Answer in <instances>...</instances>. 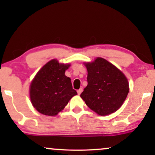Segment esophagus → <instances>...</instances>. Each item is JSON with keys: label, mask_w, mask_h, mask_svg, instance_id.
<instances>
[{"label": "esophagus", "mask_w": 155, "mask_h": 155, "mask_svg": "<svg viewBox=\"0 0 155 155\" xmlns=\"http://www.w3.org/2000/svg\"><path fill=\"white\" fill-rule=\"evenodd\" d=\"M82 90H83V89H82V88H80L79 90H77V93H78V95H80V94L81 93V92H82Z\"/></svg>", "instance_id": "esophagus-1"}]
</instances>
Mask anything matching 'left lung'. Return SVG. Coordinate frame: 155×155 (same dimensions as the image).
I'll return each instance as SVG.
<instances>
[{
  "label": "left lung",
  "mask_w": 155,
  "mask_h": 155,
  "mask_svg": "<svg viewBox=\"0 0 155 155\" xmlns=\"http://www.w3.org/2000/svg\"><path fill=\"white\" fill-rule=\"evenodd\" d=\"M87 86L80 95L90 109L101 116L111 114L122 106L129 92L124 74L116 66L101 58L85 63Z\"/></svg>",
  "instance_id": "1"
}]
</instances>
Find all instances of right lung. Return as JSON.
<instances>
[{"instance_id": "obj_1", "label": "right lung", "mask_w": 155, "mask_h": 155, "mask_svg": "<svg viewBox=\"0 0 155 155\" xmlns=\"http://www.w3.org/2000/svg\"><path fill=\"white\" fill-rule=\"evenodd\" d=\"M69 64L51 60L37 73L30 86V97L33 107L41 114L56 116L77 92L71 79L65 75Z\"/></svg>"}]
</instances>
